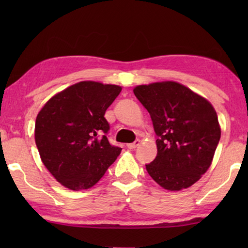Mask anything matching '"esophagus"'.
I'll return each mask as SVG.
<instances>
[{
    "instance_id": "34e87169",
    "label": "esophagus",
    "mask_w": 248,
    "mask_h": 248,
    "mask_svg": "<svg viewBox=\"0 0 248 248\" xmlns=\"http://www.w3.org/2000/svg\"><path fill=\"white\" fill-rule=\"evenodd\" d=\"M139 144H140V140H136L133 142V143L127 144V148L128 149H136V148H138V146H139Z\"/></svg>"
}]
</instances>
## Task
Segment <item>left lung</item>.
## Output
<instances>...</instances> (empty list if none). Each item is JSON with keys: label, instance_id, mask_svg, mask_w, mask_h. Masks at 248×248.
I'll use <instances>...</instances> for the list:
<instances>
[{"label": "left lung", "instance_id": "obj_1", "mask_svg": "<svg viewBox=\"0 0 248 248\" xmlns=\"http://www.w3.org/2000/svg\"><path fill=\"white\" fill-rule=\"evenodd\" d=\"M156 133L157 155L149 175L167 190L190 187L211 165L221 129L207 99L176 82L152 83L133 90Z\"/></svg>", "mask_w": 248, "mask_h": 248}]
</instances>
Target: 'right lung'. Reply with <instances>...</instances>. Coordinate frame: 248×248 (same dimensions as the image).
Instances as JSON below:
<instances>
[{"label": "right lung", "mask_w": 248, "mask_h": 248, "mask_svg": "<svg viewBox=\"0 0 248 248\" xmlns=\"http://www.w3.org/2000/svg\"><path fill=\"white\" fill-rule=\"evenodd\" d=\"M121 87L84 81L50 98L36 118L35 141L41 161L59 183L89 189L116 161L121 148L109 143L105 112Z\"/></svg>", "instance_id": "obj_1"}]
</instances>
